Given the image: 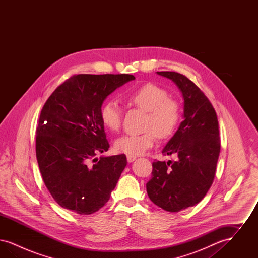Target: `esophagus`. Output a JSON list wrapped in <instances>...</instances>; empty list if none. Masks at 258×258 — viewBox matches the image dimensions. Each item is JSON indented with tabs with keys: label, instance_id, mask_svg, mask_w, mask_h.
Instances as JSON below:
<instances>
[{
	"label": "esophagus",
	"instance_id": "esophagus-1",
	"mask_svg": "<svg viewBox=\"0 0 258 258\" xmlns=\"http://www.w3.org/2000/svg\"><path fill=\"white\" fill-rule=\"evenodd\" d=\"M126 160L128 162H133V161L136 160V157H135V156H126Z\"/></svg>",
	"mask_w": 258,
	"mask_h": 258
}]
</instances>
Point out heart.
Returning <instances> with one entry per match:
<instances>
[{
    "mask_svg": "<svg viewBox=\"0 0 258 258\" xmlns=\"http://www.w3.org/2000/svg\"><path fill=\"white\" fill-rule=\"evenodd\" d=\"M131 104L148 112L146 133L141 135H124L114 142L118 153L128 156H139L156 142V135L160 138L171 136L181 120L179 104L169 98L168 93L160 87L148 83L123 95ZM122 108L115 100H107L102 104L99 117L102 124L111 132H116L122 123Z\"/></svg>",
    "mask_w": 258,
    "mask_h": 258,
    "instance_id": "b5f03b06",
    "label": "heart"
}]
</instances>
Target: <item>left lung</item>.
<instances>
[{"label":"left lung","mask_w":258,"mask_h":258,"mask_svg":"<svg viewBox=\"0 0 258 258\" xmlns=\"http://www.w3.org/2000/svg\"><path fill=\"white\" fill-rule=\"evenodd\" d=\"M157 74L181 91L184 121L162 149L163 155H176L178 160L153 162L146 188L157 206L179 212L200 202L213 184L221 150L219 122L207 97L187 77L175 72Z\"/></svg>","instance_id":"left-lung-1"}]
</instances>
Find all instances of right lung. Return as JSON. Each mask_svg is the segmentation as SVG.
<instances>
[{
	"label": "right lung",
	"mask_w": 258,
	"mask_h": 258,
	"mask_svg": "<svg viewBox=\"0 0 258 258\" xmlns=\"http://www.w3.org/2000/svg\"><path fill=\"white\" fill-rule=\"evenodd\" d=\"M135 79L131 74H78L46 100L37 127V163L47 189L62 208L90 215L109 200L126 158H95L109 148L99 111L111 93Z\"/></svg>",
	"instance_id": "right-lung-1"
}]
</instances>
